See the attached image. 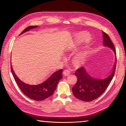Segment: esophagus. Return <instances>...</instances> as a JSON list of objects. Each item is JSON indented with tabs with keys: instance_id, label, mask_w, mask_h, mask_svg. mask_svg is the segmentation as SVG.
<instances>
[{
	"instance_id": "esophagus-1",
	"label": "esophagus",
	"mask_w": 126,
	"mask_h": 126,
	"mask_svg": "<svg viewBox=\"0 0 126 126\" xmlns=\"http://www.w3.org/2000/svg\"><path fill=\"white\" fill-rule=\"evenodd\" d=\"M70 72L69 70H67V69H66V70H64L63 71V75L65 76H68L69 74H70Z\"/></svg>"
}]
</instances>
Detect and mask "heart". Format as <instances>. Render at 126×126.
Here are the masks:
<instances>
[{
	"mask_svg": "<svg viewBox=\"0 0 126 126\" xmlns=\"http://www.w3.org/2000/svg\"><path fill=\"white\" fill-rule=\"evenodd\" d=\"M90 38V37L89 34L87 33H80L78 37H77V43H84L87 42ZM84 55L77 56L76 58V61L77 62H81L83 61L84 58Z\"/></svg>",
	"mask_w": 126,
	"mask_h": 126,
	"instance_id": "heart-1",
	"label": "heart"
}]
</instances>
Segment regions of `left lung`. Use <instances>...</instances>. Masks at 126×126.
Instances as JSON below:
<instances>
[{
    "instance_id": "8db88e82",
    "label": "left lung",
    "mask_w": 126,
    "mask_h": 126,
    "mask_svg": "<svg viewBox=\"0 0 126 126\" xmlns=\"http://www.w3.org/2000/svg\"><path fill=\"white\" fill-rule=\"evenodd\" d=\"M103 45L114 51L116 57V50L110 37L106 33L102 31ZM116 64L115 63L110 74L104 79H96L91 76L85 70L84 67L77 69L75 73L77 78L75 85L72 88L74 95L79 100L89 102L96 99L105 92L108 85L113 78Z\"/></svg>"
}]
</instances>
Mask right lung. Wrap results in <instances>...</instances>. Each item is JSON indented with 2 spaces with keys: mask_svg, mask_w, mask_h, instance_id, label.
<instances>
[{
  "mask_svg": "<svg viewBox=\"0 0 126 126\" xmlns=\"http://www.w3.org/2000/svg\"><path fill=\"white\" fill-rule=\"evenodd\" d=\"M37 27L38 26H29L21 32L20 35L30 29ZM11 70L15 81L21 91L29 98L35 101L44 100L51 96L56 89L58 82L62 79V73L63 71L62 69H60V70L55 72L43 83L38 84H30L22 81L16 76L12 66H11Z\"/></svg>",
  "mask_w": 126,
  "mask_h": 126,
  "instance_id": "obj_1",
  "label": "right lung"
}]
</instances>
